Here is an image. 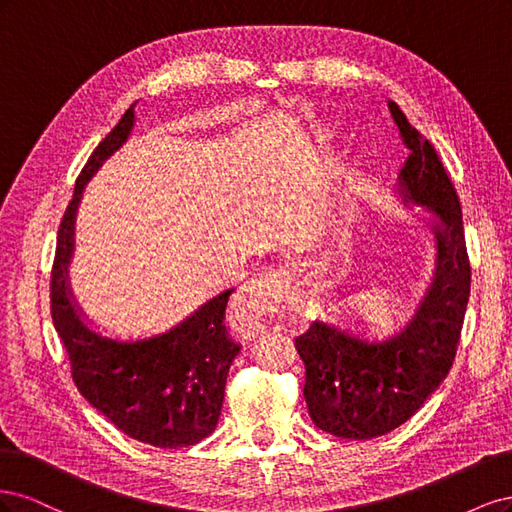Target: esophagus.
<instances>
[{
  "mask_svg": "<svg viewBox=\"0 0 512 512\" xmlns=\"http://www.w3.org/2000/svg\"><path fill=\"white\" fill-rule=\"evenodd\" d=\"M292 275L286 269H269L254 275L239 294L237 316L245 327L262 329L286 297Z\"/></svg>",
  "mask_w": 512,
  "mask_h": 512,
  "instance_id": "esophagus-1",
  "label": "esophagus"
}]
</instances>
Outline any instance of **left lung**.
<instances>
[{"label": "left lung", "mask_w": 512, "mask_h": 512, "mask_svg": "<svg viewBox=\"0 0 512 512\" xmlns=\"http://www.w3.org/2000/svg\"><path fill=\"white\" fill-rule=\"evenodd\" d=\"M391 115L410 156L397 194L406 207L433 215L436 267L414 316L389 339H369L316 320L294 346L305 363L303 395L318 429L371 440L404 425L453 367L470 299V260L459 196L436 149L410 126L395 102Z\"/></svg>", "instance_id": "obj_1"}]
</instances>
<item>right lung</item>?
Returning a JSON list of instances; mask_svg holds the SVG:
<instances>
[{"label":"right lung","instance_id":"right-lung-1","mask_svg":"<svg viewBox=\"0 0 512 512\" xmlns=\"http://www.w3.org/2000/svg\"><path fill=\"white\" fill-rule=\"evenodd\" d=\"M134 104L91 153L57 235L51 314L76 389L126 436L160 448L192 446L218 425L228 369L241 346L226 331V288L166 333L121 342L85 322L70 290L74 224L89 179L128 141Z\"/></svg>","mask_w":512,"mask_h":512}]
</instances>
